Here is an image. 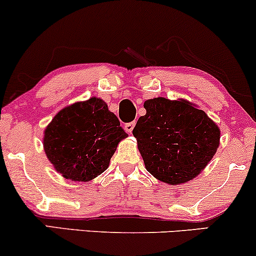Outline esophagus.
<instances>
[{
    "mask_svg": "<svg viewBox=\"0 0 256 256\" xmlns=\"http://www.w3.org/2000/svg\"><path fill=\"white\" fill-rule=\"evenodd\" d=\"M134 125H136V122H126L125 124V130H126V132H128V134H131L132 132V130H134Z\"/></svg>",
    "mask_w": 256,
    "mask_h": 256,
    "instance_id": "34e87169",
    "label": "esophagus"
}]
</instances>
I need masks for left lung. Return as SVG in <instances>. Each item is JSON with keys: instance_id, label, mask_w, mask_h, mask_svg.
I'll return each mask as SVG.
<instances>
[{"instance_id": "left-lung-1", "label": "left lung", "mask_w": 256, "mask_h": 256, "mask_svg": "<svg viewBox=\"0 0 256 256\" xmlns=\"http://www.w3.org/2000/svg\"><path fill=\"white\" fill-rule=\"evenodd\" d=\"M134 136L146 170L162 182L194 178L220 146V131L204 110L186 100L155 98L144 102Z\"/></svg>"}]
</instances>
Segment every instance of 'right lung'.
I'll use <instances>...</instances> for the list:
<instances>
[{
	"instance_id": "obj_1",
	"label": "right lung",
	"mask_w": 256,
	"mask_h": 256,
	"mask_svg": "<svg viewBox=\"0 0 256 256\" xmlns=\"http://www.w3.org/2000/svg\"><path fill=\"white\" fill-rule=\"evenodd\" d=\"M126 137L107 104L90 98L60 110L45 128L42 143L58 173L86 182L106 170L119 142Z\"/></svg>"
}]
</instances>
